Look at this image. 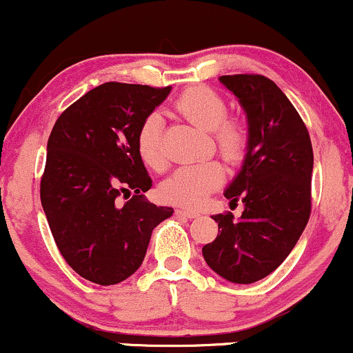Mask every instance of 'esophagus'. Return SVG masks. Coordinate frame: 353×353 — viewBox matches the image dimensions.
Returning <instances> with one entry per match:
<instances>
[{
    "instance_id": "1",
    "label": "esophagus",
    "mask_w": 353,
    "mask_h": 353,
    "mask_svg": "<svg viewBox=\"0 0 353 353\" xmlns=\"http://www.w3.org/2000/svg\"><path fill=\"white\" fill-rule=\"evenodd\" d=\"M176 214L179 217H188V219L199 217V212H196V210H188V209H176Z\"/></svg>"
}]
</instances>
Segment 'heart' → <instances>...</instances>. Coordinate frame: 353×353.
<instances>
[{
    "label": "heart",
    "mask_w": 353,
    "mask_h": 353,
    "mask_svg": "<svg viewBox=\"0 0 353 353\" xmlns=\"http://www.w3.org/2000/svg\"><path fill=\"white\" fill-rule=\"evenodd\" d=\"M174 109L189 123L210 132L214 148L229 163H239L249 144V132L241 119L228 117L225 101L209 88L196 86L185 89L176 99ZM136 148L141 161L148 168L159 171L165 165L163 148V119L159 114L145 116L136 136ZM224 181V169L216 161L179 168L161 184V196L171 204L197 209L205 204Z\"/></svg>",
    "instance_id": "b5f03b06"
}]
</instances>
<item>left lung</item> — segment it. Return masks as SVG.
<instances>
[{"instance_id":"left-lung-1","label":"left lung","mask_w":353,"mask_h":353,"mask_svg":"<svg viewBox=\"0 0 353 353\" xmlns=\"http://www.w3.org/2000/svg\"><path fill=\"white\" fill-rule=\"evenodd\" d=\"M236 94L249 124V144L236 179L225 189L230 212L212 216L216 241L202 247L214 272L234 283H252L274 272L297 244L310 217L314 152L309 131L289 98L261 74L221 76Z\"/></svg>"}]
</instances>
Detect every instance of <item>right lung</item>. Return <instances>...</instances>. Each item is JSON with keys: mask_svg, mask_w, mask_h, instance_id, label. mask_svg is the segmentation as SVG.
I'll list each match as a JSON object with an SVG mask.
<instances>
[{"mask_svg": "<svg viewBox=\"0 0 353 353\" xmlns=\"http://www.w3.org/2000/svg\"><path fill=\"white\" fill-rule=\"evenodd\" d=\"M169 92L171 86L104 83L52 128L41 204L61 255L89 282L114 285L131 277L154 228L172 216V208L144 197L152 181L136 148L141 123ZM121 195L130 201L123 205Z\"/></svg>", "mask_w": 353, "mask_h": 353, "instance_id": "add662e5", "label": "right lung"}]
</instances>
